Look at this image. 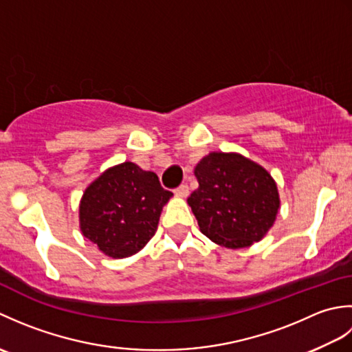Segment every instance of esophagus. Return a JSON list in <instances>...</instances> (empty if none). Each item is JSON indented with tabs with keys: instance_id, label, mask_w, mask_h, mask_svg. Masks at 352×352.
Instances as JSON below:
<instances>
[{
	"instance_id": "obj_1",
	"label": "esophagus",
	"mask_w": 352,
	"mask_h": 352,
	"mask_svg": "<svg viewBox=\"0 0 352 352\" xmlns=\"http://www.w3.org/2000/svg\"><path fill=\"white\" fill-rule=\"evenodd\" d=\"M175 193L178 197H183V198H186L189 195V186L188 184H180L178 186V188L175 189Z\"/></svg>"
}]
</instances>
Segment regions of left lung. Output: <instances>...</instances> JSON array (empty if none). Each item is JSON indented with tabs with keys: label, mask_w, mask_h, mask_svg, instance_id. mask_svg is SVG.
Returning a JSON list of instances; mask_svg holds the SVG:
<instances>
[{
	"label": "left lung",
	"mask_w": 352,
	"mask_h": 352,
	"mask_svg": "<svg viewBox=\"0 0 352 352\" xmlns=\"http://www.w3.org/2000/svg\"><path fill=\"white\" fill-rule=\"evenodd\" d=\"M198 189L188 203L201 233L227 248L258 242L280 207L275 182L241 154L210 153L195 168Z\"/></svg>",
	"instance_id": "8db88e82"
}]
</instances>
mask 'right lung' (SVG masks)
I'll list each match as a JSON object with an SVG mask.
<instances>
[{
    "label": "right lung",
    "mask_w": 352,
    "mask_h": 352,
    "mask_svg": "<svg viewBox=\"0 0 352 352\" xmlns=\"http://www.w3.org/2000/svg\"><path fill=\"white\" fill-rule=\"evenodd\" d=\"M170 197L154 172L131 162L118 164L96 178L81 198V233L110 257L133 256L155 234Z\"/></svg>",
    "instance_id": "obj_1"
}]
</instances>
